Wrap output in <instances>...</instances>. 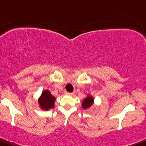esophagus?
Here are the masks:
<instances>
[{"mask_svg":"<svg viewBox=\"0 0 146 146\" xmlns=\"http://www.w3.org/2000/svg\"><path fill=\"white\" fill-rule=\"evenodd\" d=\"M66 94L67 95H69V96H73L74 94V93H70V92H66Z\"/></svg>","mask_w":146,"mask_h":146,"instance_id":"1","label":"esophagus"}]
</instances>
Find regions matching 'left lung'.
Here are the masks:
<instances>
[{
  "label": "left lung",
  "mask_w": 146,
  "mask_h": 146,
  "mask_svg": "<svg viewBox=\"0 0 146 146\" xmlns=\"http://www.w3.org/2000/svg\"><path fill=\"white\" fill-rule=\"evenodd\" d=\"M94 104V98L91 96H88L82 102V108L84 109H88Z\"/></svg>",
  "instance_id": "1"
}]
</instances>
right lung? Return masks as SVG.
<instances>
[{"mask_svg":"<svg viewBox=\"0 0 146 146\" xmlns=\"http://www.w3.org/2000/svg\"><path fill=\"white\" fill-rule=\"evenodd\" d=\"M55 98L48 90H45L42 92L38 98V104L40 108L44 110H48L55 106Z\"/></svg>","mask_w":146,"mask_h":146,"instance_id":"add662e5","label":"right lung"}]
</instances>
